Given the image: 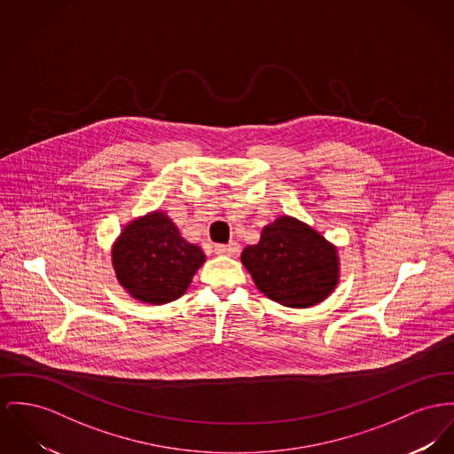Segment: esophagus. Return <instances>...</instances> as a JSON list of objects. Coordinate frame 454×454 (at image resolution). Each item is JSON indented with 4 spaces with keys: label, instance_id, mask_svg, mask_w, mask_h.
Here are the masks:
<instances>
[{
    "label": "esophagus",
    "instance_id": "esophagus-1",
    "mask_svg": "<svg viewBox=\"0 0 454 454\" xmlns=\"http://www.w3.org/2000/svg\"><path fill=\"white\" fill-rule=\"evenodd\" d=\"M241 251V246L238 242H231V244H216L215 246V253L216 254H223V256H236Z\"/></svg>",
    "mask_w": 454,
    "mask_h": 454
}]
</instances>
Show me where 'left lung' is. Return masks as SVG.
<instances>
[{
  "label": "left lung",
  "instance_id": "obj_1",
  "mask_svg": "<svg viewBox=\"0 0 454 454\" xmlns=\"http://www.w3.org/2000/svg\"><path fill=\"white\" fill-rule=\"evenodd\" d=\"M242 265L272 301L308 308L324 301L337 284V253L317 231L296 218L280 216L247 246Z\"/></svg>",
  "mask_w": 454,
  "mask_h": 454
}]
</instances>
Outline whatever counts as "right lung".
I'll return each mask as SVG.
<instances>
[{"mask_svg": "<svg viewBox=\"0 0 454 454\" xmlns=\"http://www.w3.org/2000/svg\"><path fill=\"white\" fill-rule=\"evenodd\" d=\"M203 262L201 247L184 241L177 227L160 212L129 223L114 247L121 286L136 300L152 304L181 298Z\"/></svg>", "mask_w": 454, "mask_h": 454, "instance_id": "1", "label": "right lung"}]
</instances>
